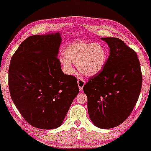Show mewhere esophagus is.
<instances>
[{
	"mask_svg": "<svg viewBox=\"0 0 151 151\" xmlns=\"http://www.w3.org/2000/svg\"><path fill=\"white\" fill-rule=\"evenodd\" d=\"M78 86H79V88H80V91H83V87L84 86V84H85V82L82 79H78Z\"/></svg>",
	"mask_w": 151,
	"mask_h": 151,
	"instance_id": "34e87169",
	"label": "esophagus"
}]
</instances>
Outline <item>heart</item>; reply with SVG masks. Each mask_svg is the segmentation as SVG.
<instances>
[{
  "instance_id": "heart-1",
  "label": "heart",
  "mask_w": 151,
  "mask_h": 151,
  "mask_svg": "<svg viewBox=\"0 0 151 151\" xmlns=\"http://www.w3.org/2000/svg\"><path fill=\"white\" fill-rule=\"evenodd\" d=\"M65 57L60 62L65 73H74L72 64H76L80 73L86 76H93L104 69L108 58L107 50L104 45L98 42L78 41L67 45L64 50Z\"/></svg>"
}]
</instances>
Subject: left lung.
I'll return each mask as SVG.
<instances>
[{
    "label": "left lung",
    "mask_w": 151,
    "mask_h": 151,
    "mask_svg": "<svg viewBox=\"0 0 151 151\" xmlns=\"http://www.w3.org/2000/svg\"><path fill=\"white\" fill-rule=\"evenodd\" d=\"M110 55L104 69L83 90L91 120L100 129L117 127L128 118L139 98L142 75L137 53L117 38H101Z\"/></svg>",
    "instance_id": "left-lung-1"
}]
</instances>
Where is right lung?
<instances>
[{"label":"right lung","mask_w":151,"mask_h":151,"mask_svg":"<svg viewBox=\"0 0 151 151\" xmlns=\"http://www.w3.org/2000/svg\"><path fill=\"white\" fill-rule=\"evenodd\" d=\"M59 32L25 39L12 57L9 88L23 118L41 129L59 127L79 93L77 79L66 75L58 58Z\"/></svg>","instance_id":"obj_1"}]
</instances>
